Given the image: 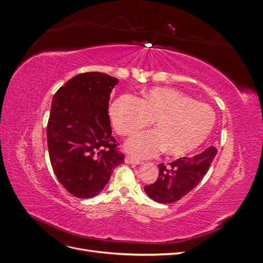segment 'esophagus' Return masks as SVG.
<instances>
[{
	"instance_id": "obj_1",
	"label": "esophagus",
	"mask_w": 263,
	"mask_h": 263,
	"mask_svg": "<svg viewBox=\"0 0 263 263\" xmlns=\"http://www.w3.org/2000/svg\"><path fill=\"white\" fill-rule=\"evenodd\" d=\"M125 161H126V163H129V164H141L142 163L140 160H137V159H134L130 156H127L125 158Z\"/></svg>"
}]
</instances>
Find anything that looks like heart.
Masks as SVG:
<instances>
[{"mask_svg":"<svg viewBox=\"0 0 263 263\" xmlns=\"http://www.w3.org/2000/svg\"><path fill=\"white\" fill-rule=\"evenodd\" d=\"M110 121L122 136H132L155 122L156 129L130 138L126 150L135 158L156 157L166 149L174 157L200 147L212 133L213 108L170 87H154L140 100L124 95L109 107Z\"/></svg>","mask_w":263,"mask_h":263,"instance_id":"obj_1","label":"heart"}]
</instances>
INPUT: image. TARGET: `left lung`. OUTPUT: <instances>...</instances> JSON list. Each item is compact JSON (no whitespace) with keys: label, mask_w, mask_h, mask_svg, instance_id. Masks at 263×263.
Returning <instances> with one entry per match:
<instances>
[{"label":"left lung","mask_w":263,"mask_h":263,"mask_svg":"<svg viewBox=\"0 0 263 263\" xmlns=\"http://www.w3.org/2000/svg\"><path fill=\"white\" fill-rule=\"evenodd\" d=\"M216 154V148L211 146L192 158H179L168 165L160 163L157 181L146 185L145 192L158 203L169 204L179 201L202 181Z\"/></svg>","instance_id":"1"}]
</instances>
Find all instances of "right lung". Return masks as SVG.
Here are the masks:
<instances>
[{
    "label": "right lung",
    "instance_id": "obj_1",
    "mask_svg": "<svg viewBox=\"0 0 263 263\" xmlns=\"http://www.w3.org/2000/svg\"><path fill=\"white\" fill-rule=\"evenodd\" d=\"M118 83L101 72L78 74L55 92L47 125L49 158L55 177L70 194H100L124 154L112 136L109 95Z\"/></svg>",
    "mask_w": 263,
    "mask_h": 263
}]
</instances>
